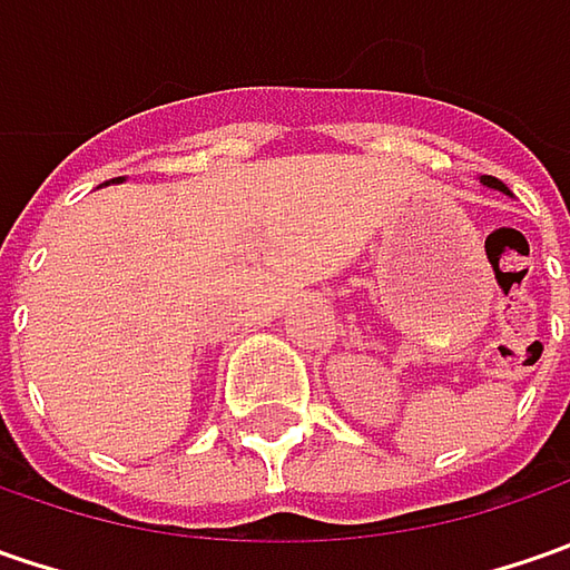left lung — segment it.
I'll use <instances>...</instances> for the list:
<instances>
[{"instance_id":"obj_1","label":"left lung","mask_w":570,"mask_h":570,"mask_svg":"<svg viewBox=\"0 0 570 570\" xmlns=\"http://www.w3.org/2000/svg\"><path fill=\"white\" fill-rule=\"evenodd\" d=\"M479 184H482V187H489V189H498V193H504V196H511V189L504 187V184H501L498 177H485V174H482V177H479Z\"/></svg>"}]
</instances>
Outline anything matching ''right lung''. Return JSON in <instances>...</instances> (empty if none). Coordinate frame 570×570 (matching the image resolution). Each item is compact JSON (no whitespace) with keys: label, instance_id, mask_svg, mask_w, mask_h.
I'll use <instances>...</instances> for the list:
<instances>
[{"label":"right lung","instance_id":"obj_1","mask_svg":"<svg viewBox=\"0 0 570 570\" xmlns=\"http://www.w3.org/2000/svg\"><path fill=\"white\" fill-rule=\"evenodd\" d=\"M110 184H122V177H117V180H110Z\"/></svg>","mask_w":570,"mask_h":570}]
</instances>
